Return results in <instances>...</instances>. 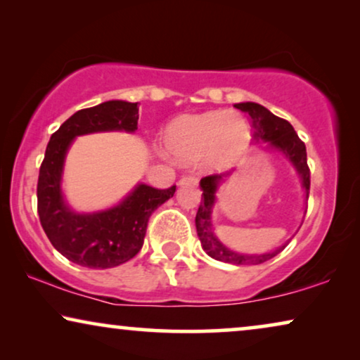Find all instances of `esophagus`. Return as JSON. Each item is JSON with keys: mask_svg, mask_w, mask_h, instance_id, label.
<instances>
[{"mask_svg": "<svg viewBox=\"0 0 360 360\" xmlns=\"http://www.w3.org/2000/svg\"><path fill=\"white\" fill-rule=\"evenodd\" d=\"M198 184V179H196V176H193V175H185V176H181V179L179 180V185L180 186H184V185H196Z\"/></svg>", "mask_w": 360, "mask_h": 360, "instance_id": "34e87169", "label": "esophagus"}]
</instances>
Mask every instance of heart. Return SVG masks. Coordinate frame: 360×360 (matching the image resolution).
I'll return each mask as SVG.
<instances>
[{
    "instance_id": "heart-1",
    "label": "heart",
    "mask_w": 360,
    "mask_h": 360,
    "mask_svg": "<svg viewBox=\"0 0 360 360\" xmlns=\"http://www.w3.org/2000/svg\"><path fill=\"white\" fill-rule=\"evenodd\" d=\"M167 149L181 162L205 160L210 169H228L250 144V124L236 111L181 115L165 127Z\"/></svg>"
}]
</instances>
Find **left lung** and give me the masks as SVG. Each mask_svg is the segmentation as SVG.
<instances>
[{"label":"left lung","instance_id":"8db88e82","mask_svg":"<svg viewBox=\"0 0 360 360\" xmlns=\"http://www.w3.org/2000/svg\"><path fill=\"white\" fill-rule=\"evenodd\" d=\"M234 106L238 108V110L244 111L245 115H249L250 120H252L255 139L265 142L269 149L280 152V154L287 159L288 164L293 167L295 172H297L300 176V181H302L304 200H308L309 169L307 164V147H304L302 139H300L297 132H295L293 126L290 124L288 121L282 120V117L272 115L267 108L259 105V103L245 101L238 103V105ZM228 175L229 174L210 175L201 179L200 181L203 195H201V203L198 213H196L195 224L201 248H203V250L210 255V257L221 260V262H228L234 265H257L267 262V260L282 252L285 245L288 243H285L280 245V248L265 254H245L226 248V245L218 239V236L214 234L213 223H211V214H213V208L216 205V200H218L216 198V193H218L219 185L223 184ZM304 213H307V210H304Z\"/></svg>","mask_w":360,"mask_h":360}]
</instances>
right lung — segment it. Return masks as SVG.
Returning <instances> with one entry per match:
<instances>
[{"mask_svg": "<svg viewBox=\"0 0 360 360\" xmlns=\"http://www.w3.org/2000/svg\"><path fill=\"white\" fill-rule=\"evenodd\" d=\"M137 120V103L105 101L77 111L47 144L37 181L39 218L53 248L82 267L111 269L131 260L144 244L150 214L175 193V185L157 190L137 184L120 203L93 213H78L65 200L63 165L75 137L93 132H134Z\"/></svg>", "mask_w": 360, "mask_h": 360, "instance_id": "1", "label": "right lung"}]
</instances>
